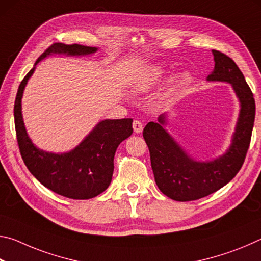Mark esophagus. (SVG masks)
Returning a JSON list of instances; mask_svg holds the SVG:
<instances>
[{"instance_id": "esophagus-1", "label": "esophagus", "mask_w": 261, "mask_h": 261, "mask_svg": "<svg viewBox=\"0 0 261 261\" xmlns=\"http://www.w3.org/2000/svg\"><path fill=\"white\" fill-rule=\"evenodd\" d=\"M132 127H134V131L136 132V134H140V132L143 131V123H141L140 121L135 120L134 124H132Z\"/></svg>"}]
</instances>
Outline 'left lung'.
I'll return each mask as SVG.
<instances>
[{"label":"left lung","mask_w":261,"mask_h":261,"mask_svg":"<svg viewBox=\"0 0 261 261\" xmlns=\"http://www.w3.org/2000/svg\"><path fill=\"white\" fill-rule=\"evenodd\" d=\"M212 53L215 65L207 79L230 83L242 107L228 152L211 162L192 160L163 129V115L159 118V123H147L143 132L158 188L176 201L200 199L230 182L244 163L251 143L255 116L252 91L232 59L222 51L213 49Z\"/></svg>","instance_id":"left-lung-1"}]
</instances>
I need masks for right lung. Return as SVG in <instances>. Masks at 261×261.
<instances>
[{"label": "right lung", "mask_w": 261, "mask_h": 261, "mask_svg": "<svg viewBox=\"0 0 261 261\" xmlns=\"http://www.w3.org/2000/svg\"><path fill=\"white\" fill-rule=\"evenodd\" d=\"M95 50V47L55 42L42 53L35 64L51 53L84 55ZM33 71L34 68L21 81L14 107L17 143L25 166L39 182L57 194L70 199L96 197L112 182L115 152L118 145L134 132L132 118L100 122L85 140L69 153L53 154L40 151L26 134L20 112L24 87Z\"/></svg>", "instance_id": "obj_1"}]
</instances>
